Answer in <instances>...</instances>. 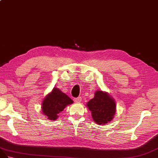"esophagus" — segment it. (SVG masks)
<instances>
[{
	"instance_id": "1",
	"label": "esophagus",
	"mask_w": 158,
	"mask_h": 158,
	"mask_svg": "<svg viewBox=\"0 0 158 158\" xmlns=\"http://www.w3.org/2000/svg\"><path fill=\"white\" fill-rule=\"evenodd\" d=\"M73 101L75 102L76 103H79L81 101V97H77V98H75L73 99Z\"/></svg>"
}]
</instances>
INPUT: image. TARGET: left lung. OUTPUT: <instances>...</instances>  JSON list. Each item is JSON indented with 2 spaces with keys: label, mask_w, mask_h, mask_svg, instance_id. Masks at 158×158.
<instances>
[{
  "label": "left lung",
  "mask_w": 158,
  "mask_h": 158,
  "mask_svg": "<svg viewBox=\"0 0 158 158\" xmlns=\"http://www.w3.org/2000/svg\"><path fill=\"white\" fill-rule=\"evenodd\" d=\"M87 106L91 112L92 118L98 125L105 124L113 119L116 111L114 98L107 92L97 90L93 98L87 103Z\"/></svg>",
  "instance_id": "obj_1"
}]
</instances>
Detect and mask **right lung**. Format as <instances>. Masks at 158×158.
Wrapping results in <instances>:
<instances>
[{
    "label": "right lung",
    "instance_id": "1",
    "mask_svg": "<svg viewBox=\"0 0 158 158\" xmlns=\"http://www.w3.org/2000/svg\"><path fill=\"white\" fill-rule=\"evenodd\" d=\"M73 103L66 94L60 89L54 87L52 91L45 97L42 103V112L50 120L58 118V114L64 110L65 108Z\"/></svg>",
    "mask_w": 158,
    "mask_h": 158
}]
</instances>
